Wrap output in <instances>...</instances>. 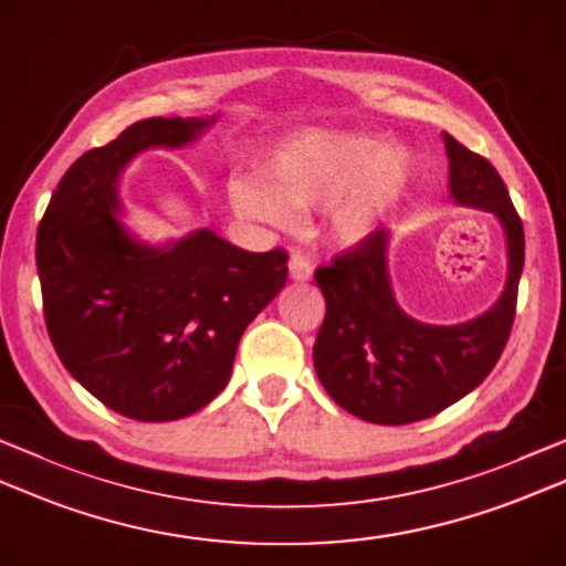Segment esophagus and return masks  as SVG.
Returning a JSON list of instances; mask_svg holds the SVG:
<instances>
[{
  "label": "esophagus",
  "mask_w": 566,
  "mask_h": 566,
  "mask_svg": "<svg viewBox=\"0 0 566 566\" xmlns=\"http://www.w3.org/2000/svg\"><path fill=\"white\" fill-rule=\"evenodd\" d=\"M312 272H314L312 260H308L304 252H292V258H290V276H292V280L306 282V280H312Z\"/></svg>",
  "instance_id": "1"
}]
</instances>
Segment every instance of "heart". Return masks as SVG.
Returning a JSON list of instances; mask_svg holds the SVG:
<instances>
[{"label": "heart", "instance_id": "1", "mask_svg": "<svg viewBox=\"0 0 566 566\" xmlns=\"http://www.w3.org/2000/svg\"><path fill=\"white\" fill-rule=\"evenodd\" d=\"M260 179H235L230 201L242 218L264 226L290 223V207L328 208V230L338 242H360L378 226L412 179V159L402 149H382L378 139L306 132L286 139L262 161Z\"/></svg>", "mask_w": 566, "mask_h": 566}]
</instances>
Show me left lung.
I'll use <instances>...</instances> for the list:
<instances>
[{"instance_id": "1", "label": "left lung", "mask_w": 566, "mask_h": 566, "mask_svg": "<svg viewBox=\"0 0 566 566\" xmlns=\"http://www.w3.org/2000/svg\"><path fill=\"white\" fill-rule=\"evenodd\" d=\"M449 186L457 203L491 210L505 228V292L491 312L469 324L427 326L397 306L387 280V230L316 268L326 316L314 343L324 390L346 412L373 424H409L459 402L489 375L511 336L517 284L525 264L523 220L489 159L444 135Z\"/></svg>"}]
</instances>
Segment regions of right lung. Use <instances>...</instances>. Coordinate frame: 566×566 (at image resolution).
<instances>
[{"label":"right lung","instance_id":"1","mask_svg":"<svg viewBox=\"0 0 566 566\" xmlns=\"http://www.w3.org/2000/svg\"><path fill=\"white\" fill-rule=\"evenodd\" d=\"M213 119L149 117L75 159L36 232L55 353L99 402L137 422L198 412L230 380L242 331L286 282L282 248L248 252L213 230L139 245L117 223V176L137 151L181 147Z\"/></svg>","mask_w":566,"mask_h":566}]
</instances>
